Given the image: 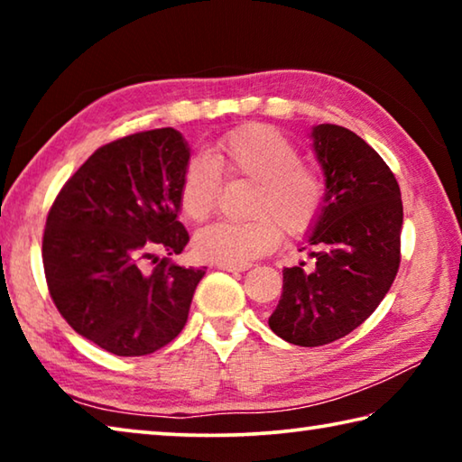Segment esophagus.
I'll return each mask as SVG.
<instances>
[{"label":"esophagus","instance_id":"1","mask_svg":"<svg viewBox=\"0 0 462 462\" xmlns=\"http://www.w3.org/2000/svg\"><path fill=\"white\" fill-rule=\"evenodd\" d=\"M217 269L222 271H228V273H242V271H248L250 264H232V263H217L216 264Z\"/></svg>","mask_w":462,"mask_h":462}]
</instances>
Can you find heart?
Listing matches in <instances>:
<instances>
[{
	"mask_svg": "<svg viewBox=\"0 0 462 462\" xmlns=\"http://www.w3.org/2000/svg\"><path fill=\"white\" fill-rule=\"evenodd\" d=\"M222 175L248 179L246 222H217L195 236V253L206 261L246 264L279 242V226L297 236L318 222L326 201V185L316 169L303 165L300 151L279 130L264 124L236 128L217 140L214 159L191 156L179 181V208L191 224L216 212Z\"/></svg>",
	"mask_w": 462,
	"mask_h": 462,
	"instance_id": "1",
	"label": "heart"
}]
</instances>
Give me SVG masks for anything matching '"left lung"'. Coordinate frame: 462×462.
<instances>
[{
  "label": "left lung",
  "mask_w": 462,
  "mask_h": 462,
  "mask_svg": "<svg viewBox=\"0 0 462 462\" xmlns=\"http://www.w3.org/2000/svg\"><path fill=\"white\" fill-rule=\"evenodd\" d=\"M326 177V201L308 242L314 271L283 269V293L271 330L297 346H322L361 326L400 269L403 206L385 161L361 136L336 124L311 130Z\"/></svg>",
  "instance_id": "1"
}]
</instances>
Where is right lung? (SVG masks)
I'll return each instance as SVG.
<instances>
[{"instance_id":"1","label":"right lung","mask_w":462,"mask_h":462,"mask_svg":"<svg viewBox=\"0 0 462 462\" xmlns=\"http://www.w3.org/2000/svg\"><path fill=\"white\" fill-rule=\"evenodd\" d=\"M187 161L175 128L114 140L62 185L46 217L42 263L54 306L112 355H151L177 338L206 275L169 259L189 242L177 220Z\"/></svg>"}]
</instances>
